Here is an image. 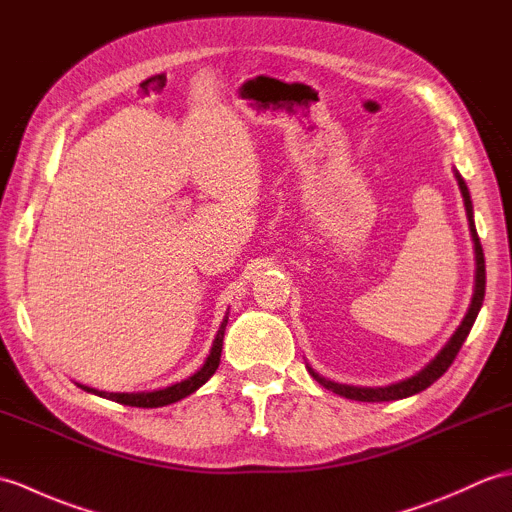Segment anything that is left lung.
I'll use <instances>...</instances> for the list:
<instances>
[{"label":"left lung","instance_id":"1","mask_svg":"<svg viewBox=\"0 0 512 512\" xmlns=\"http://www.w3.org/2000/svg\"><path fill=\"white\" fill-rule=\"evenodd\" d=\"M458 178V185H460V192L462 198H465V209H467V218H469V229L473 235V244H475V290H473V299L469 305V312L462 320L460 327L456 329V334L451 336V340L445 344V349L436 355V358L427 364L421 373H417L410 379H403V382L397 384H390L384 388H360V386H344V384H336V382H329V379L316 375L312 368L310 373L316 379L320 386H325L327 390L336 392L340 397H347L353 401H368V403H375V401H397V399H406L410 395H417V392L425 390L427 386H432L438 377H441L447 368L451 366V362L456 360V355L462 347V342L467 340L469 331L475 323V318H478V312L482 307L484 301V285H486V268H484V251H482V244H480V237L478 231H475V222H473V205H471V198H469V189L462 181L460 174L456 172Z\"/></svg>","mask_w":512,"mask_h":512}]
</instances>
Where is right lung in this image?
Returning a JSON list of instances; mask_svg holds the SVG:
<instances>
[{
	"mask_svg": "<svg viewBox=\"0 0 512 512\" xmlns=\"http://www.w3.org/2000/svg\"><path fill=\"white\" fill-rule=\"evenodd\" d=\"M227 323H229V316H224L222 325L218 329V336H216V340H213L209 358H207L205 364H202L200 371H196L192 377H187V379H183V382H178L174 386H168L163 390H154V392H100V390H93V388H87V386H80V388L95 392V395L106 397L111 401L124 403V406H135V408H161V406H168V403L181 401L183 397L192 395L194 390H198L213 373H216V368L220 364L222 338H224V329H227Z\"/></svg>",
	"mask_w": 512,
	"mask_h": 512,
	"instance_id": "obj_1",
	"label": "right lung"
}]
</instances>
